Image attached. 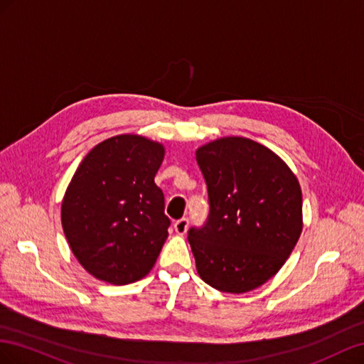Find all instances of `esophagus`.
Listing matches in <instances>:
<instances>
[{"label": "esophagus", "instance_id": "obj_1", "mask_svg": "<svg viewBox=\"0 0 364 364\" xmlns=\"http://www.w3.org/2000/svg\"><path fill=\"white\" fill-rule=\"evenodd\" d=\"M188 227H189V220H188V218H181V220L175 221V224H173L175 232L178 233V235H184L186 232H188Z\"/></svg>", "mask_w": 364, "mask_h": 364}]
</instances>
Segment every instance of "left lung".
<instances>
[{"label": "left lung", "mask_w": 364, "mask_h": 364, "mask_svg": "<svg viewBox=\"0 0 364 364\" xmlns=\"http://www.w3.org/2000/svg\"><path fill=\"white\" fill-rule=\"evenodd\" d=\"M209 216L189 228L196 269L205 284L241 294L264 285L302 233V191L277 155L250 139L224 137L196 149Z\"/></svg>", "instance_id": "1"}]
</instances>
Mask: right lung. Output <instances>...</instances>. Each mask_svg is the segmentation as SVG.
Returning a JSON list of instances; mask_svg holds the SVG:
<instances>
[{"mask_svg":"<svg viewBox=\"0 0 364 364\" xmlns=\"http://www.w3.org/2000/svg\"><path fill=\"white\" fill-rule=\"evenodd\" d=\"M163 159V144L123 134L92 148L73 175L62 228L73 255L99 280L132 284L157 261L171 225L154 183Z\"/></svg>","mask_w":364,"mask_h":364,"instance_id":"1","label":"right lung"}]
</instances>
